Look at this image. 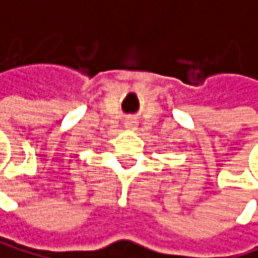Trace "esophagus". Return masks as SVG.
Instances as JSON below:
<instances>
[{
  "instance_id": "esophagus-1",
  "label": "esophagus",
  "mask_w": 258,
  "mask_h": 258,
  "mask_svg": "<svg viewBox=\"0 0 258 258\" xmlns=\"http://www.w3.org/2000/svg\"><path fill=\"white\" fill-rule=\"evenodd\" d=\"M128 128H135V125H136V122L135 120H126V123H125Z\"/></svg>"
}]
</instances>
